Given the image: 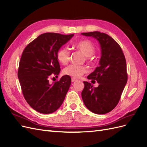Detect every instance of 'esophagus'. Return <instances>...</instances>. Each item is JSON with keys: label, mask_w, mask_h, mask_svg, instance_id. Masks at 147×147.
<instances>
[{"label": "esophagus", "mask_w": 147, "mask_h": 147, "mask_svg": "<svg viewBox=\"0 0 147 147\" xmlns=\"http://www.w3.org/2000/svg\"><path fill=\"white\" fill-rule=\"evenodd\" d=\"M77 81V80L76 78H72V82H75Z\"/></svg>", "instance_id": "esophagus-1"}]
</instances>
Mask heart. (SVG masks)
Listing matches in <instances>:
<instances>
[{
  "mask_svg": "<svg viewBox=\"0 0 147 147\" xmlns=\"http://www.w3.org/2000/svg\"><path fill=\"white\" fill-rule=\"evenodd\" d=\"M73 48L80 51L85 56V59L88 63L92 64L94 59L92 55L95 52V47L90 40H82L73 44ZM57 59L61 64H67L70 59V51L67 47H61L56 53ZM88 69L84 65H70L66 67L63 70V74L65 75L73 78H80L87 72Z\"/></svg>",
  "mask_w": 147,
  "mask_h": 147,
  "instance_id": "heart-1",
  "label": "heart"
}]
</instances>
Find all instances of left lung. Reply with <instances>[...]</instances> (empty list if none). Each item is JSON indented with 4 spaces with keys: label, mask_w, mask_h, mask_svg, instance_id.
Here are the masks:
<instances>
[{
    "label": "left lung",
    "mask_w": 147,
    "mask_h": 147,
    "mask_svg": "<svg viewBox=\"0 0 147 147\" xmlns=\"http://www.w3.org/2000/svg\"><path fill=\"white\" fill-rule=\"evenodd\" d=\"M82 34L97 39L101 48L99 66L88 76L89 80H95L99 84L93 88L90 83L83 82L82 99L91 112L105 114L117 105L127 83L125 57L119 44L109 35L98 31Z\"/></svg>",
    "instance_id": "8db88e82"
}]
</instances>
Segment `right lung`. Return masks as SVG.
<instances>
[{"label":"right lung","instance_id":"1","mask_svg":"<svg viewBox=\"0 0 147 147\" xmlns=\"http://www.w3.org/2000/svg\"><path fill=\"white\" fill-rule=\"evenodd\" d=\"M74 34H42L26 47L18 70L24 99L37 112L48 114L58 109L71 84V78L64 75L50 83L52 75H59L61 69L56 53Z\"/></svg>","mask_w":147,"mask_h":147}]
</instances>
